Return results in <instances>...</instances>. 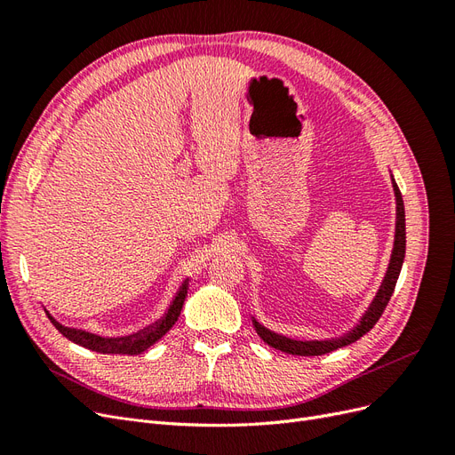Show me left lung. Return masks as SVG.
I'll use <instances>...</instances> for the list:
<instances>
[{
  "label": "left lung",
  "mask_w": 455,
  "mask_h": 455,
  "mask_svg": "<svg viewBox=\"0 0 455 455\" xmlns=\"http://www.w3.org/2000/svg\"><path fill=\"white\" fill-rule=\"evenodd\" d=\"M391 184H393V191H395V203H396V216H395V239H393V251H391V258L387 269H385V275L381 279V284L378 288L376 296L371 298L370 306L366 307V311L363 313V316L359 319L349 332H346L339 338H332V339H292L286 338L283 334L273 332V330L266 328L261 323H258L252 316V324L256 328L258 336L264 339L267 346L279 349L283 353L288 355H298V356H319V355H326L332 353L336 349H341L349 346V343H355L356 339H361L366 332H370L374 324L379 321V316L385 309V306L389 304V299L393 296L395 284L398 275H401L403 269V261H404V254H406V218H404V201L401 191H398V186L395 182V178L391 174Z\"/></svg>",
  "instance_id": "8db88e82"
}]
</instances>
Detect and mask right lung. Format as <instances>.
Here are the masks:
<instances>
[{
  "mask_svg": "<svg viewBox=\"0 0 455 455\" xmlns=\"http://www.w3.org/2000/svg\"><path fill=\"white\" fill-rule=\"evenodd\" d=\"M188 286H189V281L186 279L180 286V291H178V294L171 301L167 313L163 315V319H159L154 326H149L148 330H144V332L129 336V338L96 336V334L87 332V330L64 326L62 323L54 319V316L47 309H45V313L49 316V321L54 324V328H57L62 336H66L70 341L77 343V346H81V347H87V349L96 351V353H109V355H112V353H116V355H140V353H144L146 349L154 346V343H157L176 324L178 316H180L184 301H186V296H188Z\"/></svg>",
  "mask_w": 455,
  "mask_h": 455,
  "instance_id": "1",
  "label": "right lung"
}]
</instances>
